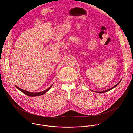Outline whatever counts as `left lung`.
Returning a JSON list of instances; mask_svg holds the SVG:
<instances>
[{"mask_svg": "<svg viewBox=\"0 0 133 133\" xmlns=\"http://www.w3.org/2000/svg\"><path fill=\"white\" fill-rule=\"evenodd\" d=\"M120 81H121V80H120ZM120 81L118 83H117L116 85H115L114 87H112V88H110V89H108V90H105V91H100V92H99V91H94V92H97V93H104V92H108V91H110V90H111V89H113L114 88H115L116 87H117L119 83H120Z\"/></svg>", "mask_w": 133, "mask_h": 133, "instance_id": "left-lung-1", "label": "left lung"}]
</instances>
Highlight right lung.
<instances>
[{
  "mask_svg": "<svg viewBox=\"0 0 133 133\" xmlns=\"http://www.w3.org/2000/svg\"><path fill=\"white\" fill-rule=\"evenodd\" d=\"M52 85H53V84H52L49 88H48L47 89H46V90H44V91H41V92H35V93L29 92V91H26V90H23V89H21V88H19L18 87H17V86H16V88H17V89H18L19 90H20L22 92L24 93V94H25L26 95H27V96H30V97H35V96H38L42 95H43V94H45V93L50 89V88L52 87Z\"/></svg>",
  "mask_w": 133,
  "mask_h": 133,
  "instance_id": "1",
  "label": "right lung"
}]
</instances>
